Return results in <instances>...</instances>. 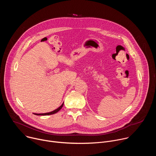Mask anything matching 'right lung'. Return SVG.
I'll return each instance as SVG.
<instances>
[{
  "label": "right lung",
  "instance_id": "add662e5",
  "mask_svg": "<svg viewBox=\"0 0 156 156\" xmlns=\"http://www.w3.org/2000/svg\"><path fill=\"white\" fill-rule=\"evenodd\" d=\"M63 103L58 107V108H57V109H55V110H54V111H52V112H48V113H44V114H34V115H52V114H55V113H57V112H58V111L62 108V107H63Z\"/></svg>",
  "mask_w": 156,
  "mask_h": 156
}]
</instances>
